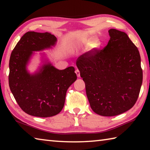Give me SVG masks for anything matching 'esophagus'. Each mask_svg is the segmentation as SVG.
Instances as JSON below:
<instances>
[{
  "instance_id": "1",
  "label": "esophagus",
  "mask_w": 150,
  "mask_h": 150,
  "mask_svg": "<svg viewBox=\"0 0 150 150\" xmlns=\"http://www.w3.org/2000/svg\"><path fill=\"white\" fill-rule=\"evenodd\" d=\"M75 73H76V75H77V76L78 77H80V71H79V70L76 69L75 70Z\"/></svg>"
}]
</instances>
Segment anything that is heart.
I'll return each instance as SVG.
<instances>
[{
  "instance_id": "obj_1",
  "label": "heart",
  "mask_w": 150,
  "mask_h": 150,
  "mask_svg": "<svg viewBox=\"0 0 150 150\" xmlns=\"http://www.w3.org/2000/svg\"><path fill=\"white\" fill-rule=\"evenodd\" d=\"M89 40L88 39H83L81 40V43L83 44H88V43H89ZM92 45L93 46H96L97 45V41L96 40H94V41L92 42Z\"/></svg>"
}]
</instances>
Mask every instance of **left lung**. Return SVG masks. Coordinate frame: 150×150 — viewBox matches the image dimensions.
Listing matches in <instances>:
<instances>
[{
	"mask_svg": "<svg viewBox=\"0 0 150 150\" xmlns=\"http://www.w3.org/2000/svg\"><path fill=\"white\" fill-rule=\"evenodd\" d=\"M108 33L110 40L102 50L85 53L76 62L91 108L103 116L132 108L143 79L138 48L125 32L110 29Z\"/></svg>",
	"mask_w": 150,
	"mask_h": 150,
	"instance_id": "1",
	"label": "left lung"
}]
</instances>
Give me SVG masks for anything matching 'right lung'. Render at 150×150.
I'll list each match as a JSON object with an SVG mask.
<instances>
[{
	"mask_svg": "<svg viewBox=\"0 0 150 150\" xmlns=\"http://www.w3.org/2000/svg\"><path fill=\"white\" fill-rule=\"evenodd\" d=\"M50 33L28 32L17 43L9 61L8 83L15 100L28 115L46 118L57 115L64 106L66 93L77 79L75 68L59 70L45 63L39 71L30 74L26 65L33 52L55 45Z\"/></svg>",
	"mask_w": 150,
	"mask_h": 150,
	"instance_id": "right-lung-1",
	"label": "right lung"
}]
</instances>
